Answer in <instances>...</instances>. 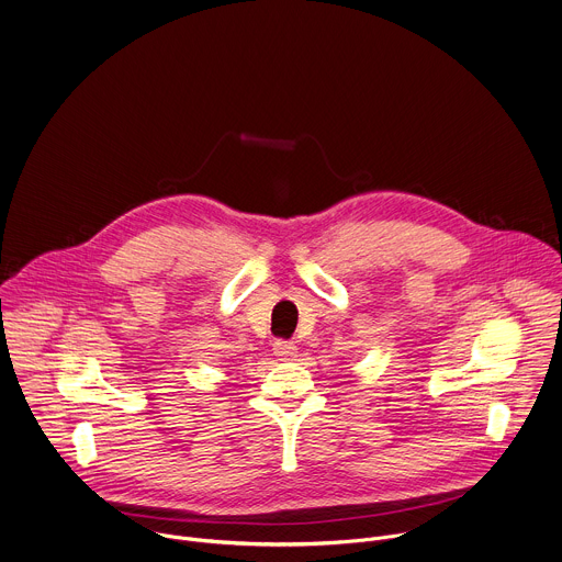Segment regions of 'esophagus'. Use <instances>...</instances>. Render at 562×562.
<instances>
[{"instance_id":"34e87169","label":"esophagus","mask_w":562,"mask_h":562,"mask_svg":"<svg viewBox=\"0 0 562 562\" xmlns=\"http://www.w3.org/2000/svg\"><path fill=\"white\" fill-rule=\"evenodd\" d=\"M273 356H276L278 360H284V362H289V360H293V358L297 356V349H295V345H293V342H286V340H278V342L273 345Z\"/></svg>"}]
</instances>
